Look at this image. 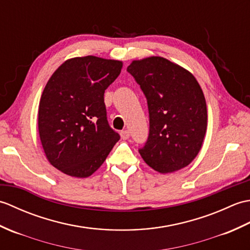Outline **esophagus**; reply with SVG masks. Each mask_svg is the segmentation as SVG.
Listing matches in <instances>:
<instances>
[{"label":"esophagus","mask_w":250,"mask_h":250,"mask_svg":"<svg viewBox=\"0 0 250 250\" xmlns=\"http://www.w3.org/2000/svg\"><path fill=\"white\" fill-rule=\"evenodd\" d=\"M120 135L124 140H128L130 137V132H129V130H124L120 132Z\"/></svg>","instance_id":"obj_1"}]
</instances>
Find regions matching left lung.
Segmentation results:
<instances>
[{
  "label": "left lung",
  "mask_w": 250,
  "mask_h": 250,
  "mask_svg": "<svg viewBox=\"0 0 250 250\" xmlns=\"http://www.w3.org/2000/svg\"><path fill=\"white\" fill-rule=\"evenodd\" d=\"M128 72L146 95L149 136L140 155L152 169L167 174L192 162L203 145L207 108L203 91L185 67L166 58L133 60Z\"/></svg>",
  "instance_id": "1"
}]
</instances>
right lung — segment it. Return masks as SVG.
Wrapping results in <instances>:
<instances>
[{
    "mask_svg": "<svg viewBox=\"0 0 250 250\" xmlns=\"http://www.w3.org/2000/svg\"><path fill=\"white\" fill-rule=\"evenodd\" d=\"M122 65L120 60L75 57L47 82L39 105V134L46 159L60 172L89 177L119 141L106 118L104 92Z\"/></svg>",
    "mask_w": 250,
    "mask_h": 250,
    "instance_id": "obj_1",
    "label": "right lung"
}]
</instances>
